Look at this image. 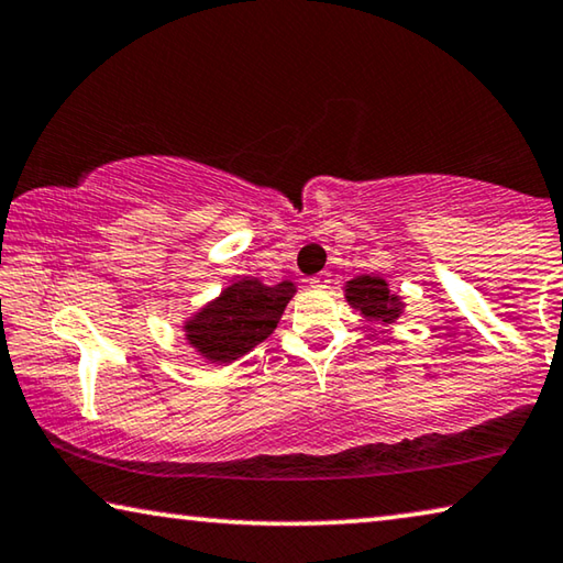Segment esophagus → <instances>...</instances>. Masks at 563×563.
Segmentation results:
<instances>
[{"label":"esophagus","instance_id":"obj_1","mask_svg":"<svg viewBox=\"0 0 563 563\" xmlns=\"http://www.w3.org/2000/svg\"><path fill=\"white\" fill-rule=\"evenodd\" d=\"M328 275L325 273H320V275H313V278H310V288H316V290H323V288H328Z\"/></svg>","mask_w":563,"mask_h":563}]
</instances>
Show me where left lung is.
Here are the masks:
<instances>
[{
    "instance_id": "obj_1",
    "label": "left lung",
    "mask_w": 563,
    "mask_h": 563,
    "mask_svg": "<svg viewBox=\"0 0 563 563\" xmlns=\"http://www.w3.org/2000/svg\"><path fill=\"white\" fill-rule=\"evenodd\" d=\"M347 306L361 310L368 320H380L383 325L396 323L404 313V300L388 290V283L378 275H358L345 283Z\"/></svg>"
}]
</instances>
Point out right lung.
Wrapping results in <instances>:
<instances>
[{"label": "right lung", "instance_id": "1", "mask_svg": "<svg viewBox=\"0 0 563 563\" xmlns=\"http://www.w3.org/2000/svg\"><path fill=\"white\" fill-rule=\"evenodd\" d=\"M292 296L296 283L290 280L265 285L257 278H240L190 320H185V341L205 361L233 363L278 328Z\"/></svg>", "mask_w": 563, "mask_h": 563}]
</instances>
